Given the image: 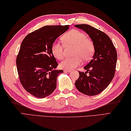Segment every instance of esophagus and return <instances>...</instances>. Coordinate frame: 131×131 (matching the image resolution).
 Returning a JSON list of instances; mask_svg holds the SVG:
<instances>
[{"label":"esophagus","instance_id":"obj_1","mask_svg":"<svg viewBox=\"0 0 131 131\" xmlns=\"http://www.w3.org/2000/svg\"><path fill=\"white\" fill-rule=\"evenodd\" d=\"M64 72H65V73H70L71 72V71H70V70H64Z\"/></svg>","mask_w":131,"mask_h":131}]
</instances>
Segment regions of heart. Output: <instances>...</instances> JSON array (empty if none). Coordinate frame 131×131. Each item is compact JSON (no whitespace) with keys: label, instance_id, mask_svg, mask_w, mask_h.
<instances>
[{"label":"heart","instance_id":"heart-1","mask_svg":"<svg viewBox=\"0 0 131 131\" xmlns=\"http://www.w3.org/2000/svg\"><path fill=\"white\" fill-rule=\"evenodd\" d=\"M64 44H71L75 46L73 55L71 58H67L59 64L62 69L70 70L81 65L82 58L85 60L90 59L94 53V44L91 39L87 38L82 31L72 29L67 32L62 37ZM64 44L56 41L51 46V52L53 56L58 59H62L64 56Z\"/></svg>","mask_w":131,"mask_h":131}]
</instances>
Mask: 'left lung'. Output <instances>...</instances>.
<instances>
[{"label":"left lung","mask_w":131,"mask_h":131,"mask_svg":"<svg viewBox=\"0 0 131 131\" xmlns=\"http://www.w3.org/2000/svg\"><path fill=\"white\" fill-rule=\"evenodd\" d=\"M75 27L90 36L95 48L92 59L84 67L87 71L79 72L75 87L83 94L95 95L104 91L114 77L117 59L116 50L110 37L103 31L88 24H77ZM87 72L89 73L88 76Z\"/></svg>","instance_id":"obj_1"}]
</instances>
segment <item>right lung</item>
<instances>
[{"instance_id":"1","label":"right lung","mask_w":131,"mask_h":131,"mask_svg":"<svg viewBox=\"0 0 131 131\" xmlns=\"http://www.w3.org/2000/svg\"><path fill=\"white\" fill-rule=\"evenodd\" d=\"M69 25H47L35 30L21 42L16 64L21 84L33 96L43 98L52 94L62 70L51 52V46Z\"/></svg>"}]
</instances>
